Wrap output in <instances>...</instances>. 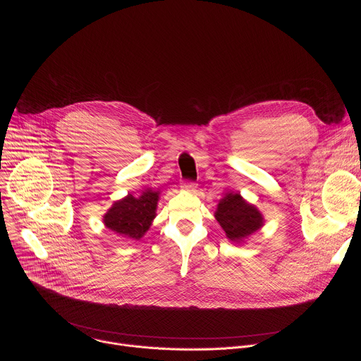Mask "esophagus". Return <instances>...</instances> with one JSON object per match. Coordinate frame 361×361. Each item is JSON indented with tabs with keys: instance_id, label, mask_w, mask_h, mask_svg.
Returning <instances> with one entry per match:
<instances>
[{
	"instance_id": "1",
	"label": "esophagus",
	"mask_w": 361,
	"mask_h": 361,
	"mask_svg": "<svg viewBox=\"0 0 361 361\" xmlns=\"http://www.w3.org/2000/svg\"><path fill=\"white\" fill-rule=\"evenodd\" d=\"M183 188H184V190H187V191H195L197 184H195L194 181H185V183L183 184Z\"/></svg>"
}]
</instances>
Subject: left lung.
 I'll use <instances>...</instances> for the list:
<instances>
[{"mask_svg": "<svg viewBox=\"0 0 361 361\" xmlns=\"http://www.w3.org/2000/svg\"><path fill=\"white\" fill-rule=\"evenodd\" d=\"M216 219L231 241H241L263 226L262 213L237 192H228L219 202Z\"/></svg>", "mask_w": 361, "mask_h": 361, "instance_id": "obj_1", "label": "left lung"}]
</instances>
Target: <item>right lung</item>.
<instances>
[{
    "instance_id": "obj_1",
    "label": "right lung",
    "mask_w": 361,
    "mask_h": 361,
    "mask_svg": "<svg viewBox=\"0 0 361 361\" xmlns=\"http://www.w3.org/2000/svg\"><path fill=\"white\" fill-rule=\"evenodd\" d=\"M159 192L147 190L140 197L128 194L117 201L104 216L107 228L127 238L138 240L156 217Z\"/></svg>"
}]
</instances>
